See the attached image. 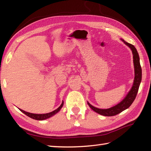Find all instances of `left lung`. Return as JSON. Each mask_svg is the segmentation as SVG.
<instances>
[{
	"label": "left lung",
	"mask_w": 151,
	"mask_h": 151,
	"mask_svg": "<svg viewBox=\"0 0 151 151\" xmlns=\"http://www.w3.org/2000/svg\"><path fill=\"white\" fill-rule=\"evenodd\" d=\"M121 40L123 41L125 45H127L130 48L132 52L135 77H134V81L133 85L132 86V88H131L129 92L128 93L127 95L125 97V98L123 101L119 102V104H117V105L114 106L108 109H99L94 107L93 106H92L88 102V104L89 105V106L93 110L99 114L104 115V116H114V115L119 114L121 111H124L127 108H129L130 106V105L132 104L134 101L135 100L137 91H138L141 81H142V67H141L140 65L139 57L138 53H137V51L133 45L126 42L124 40L121 39Z\"/></svg>",
	"instance_id": "left-lung-1"
}]
</instances>
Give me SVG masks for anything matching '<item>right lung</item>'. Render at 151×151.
I'll return each mask as SVG.
<instances>
[{
    "mask_svg": "<svg viewBox=\"0 0 151 151\" xmlns=\"http://www.w3.org/2000/svg\"><path fill=\"white\" fill-rule=\"evenodd\" d=\"M63 105V101L62 102V104H61L60 106L56 110H54L50 112V113H47V114H32V113H29V112H27L24 110H21V109H19L22 113L24 114L25 115H27V116H28L29 117L32 118V119H36V120H45L46 119L49 118L50 117L53 116L54 115H55L56 113H58L60 110L61 108H62Z\"/></svg>",
    "mask_w": 151,
    "mask_h": 151,
    "instance_id": "right-lung-1",
    "label": "right lung"
}]
</instances>
